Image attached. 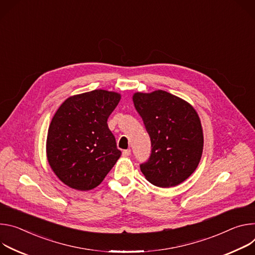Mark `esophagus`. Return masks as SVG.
I'll list each match as a JSON object with an SVG mask.
<instances>
[{
  "mask_svg": "<svg viewBox=\"0 0 255 255\" xmlns=\"http://www.w3.org/2000/svg\"><path fill=\"white\" fill-rule=\"evenodd\" d=\"M129 155H130V150H129V149L123 151V156H124V157H128Z\"/></svg>",
  "mask_w": 255,
  "mask_h": 255,
  "instance_id": "34e87169",
  "label": "esophagus"
}]
</instances>
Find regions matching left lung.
<instances>
[{"instance_id":"1","label":"left lung","mask_w":255,"mask_h":255,"mask_svg":"<svg viewBox=\"0 0 255 255\" xmlns=\"http://www.w3.org/2000/svg\"><path fill=\"white\" fill-rule=\"evenodd\" d=\"M134 107L151 138L152 153L140 171L159 187H172L187 179L199 165L204 133L195 109L185 100L163 90L136 92Z\"/></svg>"}]
</instances>
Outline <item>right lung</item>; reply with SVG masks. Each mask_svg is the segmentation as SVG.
<instances>
[{"instance_id": "add662e5", "label": "right lung", "mask_w": 255, "mask_h": 255, "mask_svg": "<svg viewBox=\"0 0 255 255\" xmlns=\"http://www.w3.org/2000/svg\"><path fill=\"white\" fill-rule=\"evenodd\" d=\"M120 100V93L98 89L69 97L54 113L46 156L54 174L69 187L95 188L121 157L107 126Z\"/></svg>"}]
</instances>
